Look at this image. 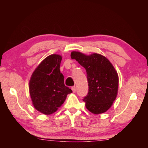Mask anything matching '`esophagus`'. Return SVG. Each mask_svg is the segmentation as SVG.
Returning <instances> with one entry per match:
<instances>
[{"label": "esophagus", "instance_id": "obj_1", "mask_svg": "<svg viewBox=\"0 0 148 148\" xmlns=\"http://www.w3.org/2000/svg\"><path fill=\"white\" fill-rule=\"evenodd\" d=\"M71 89H72V90H73V92L74 93L76 92V88L75 86H73V87H72L71 88Z\"/></svg>", "mask_w": 148, "mask_h": 148}]
</instances>
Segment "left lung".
<instances>
[{
  "mask_svg": "<svg viewBox=\"0 0 148 148\" xmlns=\"http://www.w3.org/2000/svg\"><path fill=\"white\" fill-rule=\"evenodd\" d=\"M71 57L86 70L89 92L83 100L86 108L95 114L106 112L118 94L119 75L112 64L106 57L98 53L87 55L73 51Z\"/></svg>",
  "mask_w": 148,
  "mask_h": 148,
  "instance_id": "8db88e82",
  "label": "left lung"
}]
</instances>
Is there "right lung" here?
Listing matches in <instances>:
<instances>
[{
    "instance_id": "add662e5",
    "label": "right lung",
    "mask_w": 148,
    "mask_h": 148,
    "mask_svg": "<svg viewBox=\"0 0 148 148\" xmlns=\"http://www.w3.org/2000/svg\"><path fill=\"white\" fill-rule=\"evenodd\" d=\"M62 56L51 54L40 62L32 73L29 83L33 106L46 115L52 114L62 106L72 90L64 86L60 71Z\"/></svg>"
}]
</instances>
